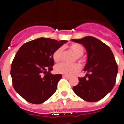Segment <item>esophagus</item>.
<instances>
[{
	"label": "esophagus",
	"instance_id": "esophagus-1",
	"mask_svg": "<svg viewBox=\"0 0 124 124\" xmlns=\"http://www.w3.org/2000/svg\"><path fill=\"white\" fill-rule=\"evenodd\" d=\"M63 78H65V79H71V77H70V76H66V75H63Z\"/></svg>",
	"mask_w": 124,
	"mask_h": 124
}]
</instances>
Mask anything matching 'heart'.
Returning a JSON list of instances; mask_svg holds the SVG:
<instances>
[{
  "label": "heart",
  "mask_w": 124,
  "mask_h": 124,
  "mask_svg": "<svg viewBox=\"0 0 124 124\" xmlns=\"http://www.w3.org/2000/svg\"><path fill=\"white\" fill-rule=\"evenodd\" d=\"M69 49L71 50L76 56V59L81 60V56L84 54V48L79 43H72L68 46ZM63 56V48L60 47L57 48L53 53V60L54 62L58 63L62 60ZM81 70V66L78 63L69 64L65 63H62L56 66L55 71L57 73L64 74L66 76H73L79 72Z\"/></svg>",
  "instance_id": "heart-1"
}]
</instances>
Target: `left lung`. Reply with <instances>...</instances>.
Listing matches in <instances>:
<instances>
[{"label":"left lung","instance_id":"8db88e82","mask_svg":"<svg viewBox=\"0 0 124 124\" xmlns=\"http://www.w3.org/2000/svg\"><path fill=\"white\" fill-rule=\"evenodd\" d=\"M71 41L83 45L87 54L84 69L87 73L86 76L79 78L73 91L86 101H98L110 93L116 84L118 67L114 56L107 45L95 37L87 36Z\"/></svg>","mask_w":124,"mask_h":124}]
</instances>
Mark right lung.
<instances>
[{
  "label": "right lung",
  "instance_id": "add662e5",
  "mask_svg": "<svg viewBox=\"0 0 124 124\" xmlns=\"http://www.w3.org/2000/svg\"><path fill=\"white\" fill-rule=\"evenodd\" d=\"M66 42L39 38L24 43L17 51L11 65L12 84L28 102L40 104L55 93L62 75L50 73L54 64L52 55Z\"/></svg>",
  "mask_w": 124,
  "mask_h": 124
}]
</instances>
